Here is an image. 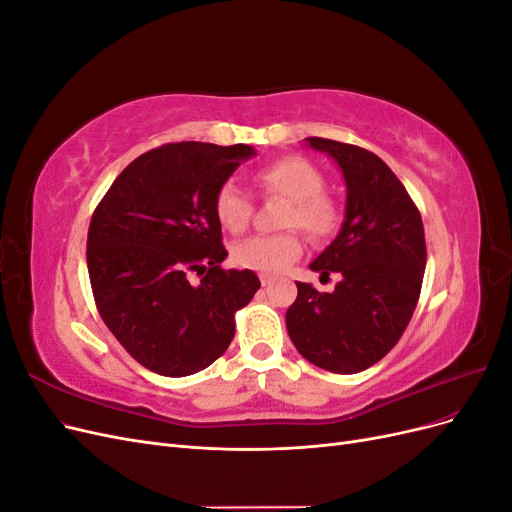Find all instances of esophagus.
Returning <instances> with one entry per match:
<instances>
[{
    "instance_id": "obj_1",
    "label": "esophagus",
    "mask_w": 512,
    "mask_h": 512,
    "mask_svg": "<svg viewBox=\"0 0 512 512\" xmlns=\"http://www.w3.org/2000/svg\"><path fill=\"white\" fill-rule=\"evenodd\" d=\"M271 282H273L271 275H260V284H262V286H269Z\"/></svg>"
}]
</instances>
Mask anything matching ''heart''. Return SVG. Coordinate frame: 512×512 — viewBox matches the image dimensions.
Wrapping results in <instances>:
<instances>
[{
  "instance_id": "b5f03b06",
  "label": "heart",
  "mask_w": 512,
  "mask_h": 512,
  "mask_svg": "<svg viewBox=\"0 0 512 512\" xmlns=\"http://www.w3.org/2000/svg\"><path fill=\"white\" fill-rule=\"evenodd\" d=\"M260 190L290 200L284 226H299L312 239H329L339 228V209L333 198L324 194L320 170L303 158L290 156L260 166L254 173ZM213 211L220 226L230 232H243L250 222L252 203L232 181L220 185L213 198ZM303 254V241L297 232L250 237L232 247V260L241 269L258 273H280Z\"/></svg>"
}]
</instances>
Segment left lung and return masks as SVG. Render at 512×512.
Here are the masks:
<instances>
[{
    "label": "left lung",
    "instance_id": "8db88e82",
    "mask_svg": "<svg viewBox=\"0 0 512 512\" xmlns=\"http://www.w3.org/2000/svg\"><path fill=\"white\" fill-rule=\"evenodd\" d=\"M305 145L339 166L346 211L337 237L309 269L339 273L333 292L297 282L286 327L303 359L333 374H356L399 342L421 294L427 250L421 213L376 153L309 136Z\"/></svg>",
    "mask_w": 512,
    "mask_h": 512
}]
</instances>
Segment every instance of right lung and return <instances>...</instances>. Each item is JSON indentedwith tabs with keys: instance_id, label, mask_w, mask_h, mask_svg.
<instances>
[{
	"instance_id": "add662e5",
	"label": "right lung",
	"mask_w": 512,
	"mask_h": 512,
	"mask_svg": "<svg viewBox=\"0 0 512 512\" xmlns=\"http://www.w3.org/2000/svg\"><path fill=\"white\" fill-rule=\"evenodd\" d=\"M254 156L241 143L151 149L121 170L91 218L87 269L98 312L160 376H190L220 359L235 312L260 288L254 271L220 267L228 252L213 211L220 185Z\"/></svg>"
}]
</instances>
